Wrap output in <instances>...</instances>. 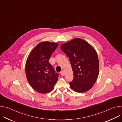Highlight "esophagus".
I'll use <instances>...</instances> for the list:
<instances>
[{
	"mask_svg": "<svg viewBox=\"0 0 122 122\" xmlns=\"http://www.w3.org/2000/svg\"><path fill=\"white\" fill-rule=\"evenodd\" d=\"M60 74H61V75L62 76H64V75H65V72H64L63 71H61Z\"/></svg>",
	"mask_w": 122,
	"mask_h": 122,
	"instance_id": "obj_1",
	"label": "esophagus"
}]
</instances>
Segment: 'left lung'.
Wrapping results in <instances>:
<instances>
[{"mask_svg": "<svg viewBox=\"0 0 122 122\" xmlns=\"http://www.w3.org/2000/svg\"><path fill=\"white\" fill-rule=\"evenodd\" d=\"M68 57L74 78L71 88L78 93L90 90L95 83L99 73V60L95 49L86 41L74 39L61 45Z\"/></svg>", "mask_w": 122, "mask_h": 122, "instance_id": "left-lung-1", "label": "left lung"}]
</instances>
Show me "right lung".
Listing matches in <instances>:
<instances>
[{
	"instance_id": "1",
	"label": "right lung",
	"mask_w": 122,
	"mask_h": 122,
	"mask_svg": "<svg viewBox=\"0 0 122 122\" xmlns=\"http://www.w3.org/2000/svg\"><path fill=\"white\" fill-rule=\"evenodd\" d=\"M58 46L55 42L42 41L31 51L25 64L27 80L35 90L46 94L55 87L58 74L49 63V59Z\"/></svg>"
}]
</instances>
